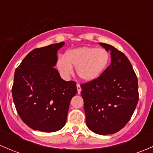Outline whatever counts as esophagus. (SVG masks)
<instances>
[{"mask_svg": "<svg viewBox=\"0 0 153 153\" xmlns=\"http://www.w3.org/2000/svg\"><path fill=\"white\" fill-rule=\"evenodd\" d=\"M76 86H77V90H78V93L80 94V93H81V86H80V84H77Z\"/></svg>", "mask_w": 153, "mask_h": 153, "instance_id": "esophagus-1", "label": "esophagus"}]
</instances>
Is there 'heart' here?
I'll use <instances>...</instances> for the list:
<instances>
[{
    "instance_id": "1",
    "label": "heart",
    "mask_w": 153,
    "mask_h": 153,
    "mask_svg": "<svg viewBox=\"0 0 153 153\" xmlns=\"http://www.w3.org/2000/svg\"><path fill=\"white\" fill-rule=\"evenodd\" d=\"M110 60L109 52L104 48L81 47L68 50L64 57H59L56 67L64 78L70 76L75 67L78 76L85 82L99 78L107 67Z\"/></svg>"
}]
</instances>
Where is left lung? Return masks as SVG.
Segmentation results:
<instances>
[{
    "instance_id": "obj_1",
    "label": "left lung",
    "mask_w": 153,
    "mask_h": 153,
    "mask_svg": "<svg viewBox=\"0 0 153 153\" xmlns=\"http://www.w3.org/2000/svg\"><path fill=\"white\" fill-rule=\"evenodd\" d=\"M111 64L96 80L81 85L88 128L99 135L121 130L132 117L138 101V79L126 55L109 44Z\"/></svg>"
}]
</instances>
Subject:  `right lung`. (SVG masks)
<instances>
[{
    "label": "right lung",
    "instance_id": "right-lung-1",
    "mask_svg": "<svg viewBox=\"0 0 153 153\" xmlns=\"http://www.w3.org/2000/svg\"><path fill=\"white\" fill-rule=\"evenodd\" d=\"M64 42L33 49L14 76L12 93L22 121L34 130L53 132L66 124L69 103L77 93L76 83L60 76L57 52Z\"/></svg>",
    "mask_w": 153,
    "mask_h": 153
}]
</instances>
